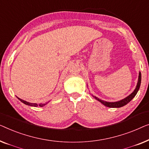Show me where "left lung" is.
I'll use <instances>...</instances> for the list:
<instances>
[{
	"label": "left lung",
	"instance_id": "obj_1",
	"mask_svg": "<svg viewBox=\"0 0 149 149\" xmlns=\"http://www.w3.org/2000/svg\"><path fill=\"white\" fill-rule=\"evenodd\" d=\"M140 84H141V73L140 72H139V75H138V82H137V85L136 86V88L134 89V91L132 92V93H131L129 96H127V97H125L123 98L122 100H119V101H116V102H107L105 101V100H101L100 98H98L96 96H94L92 95L93 98H95L96 100H97L98 101H99L101 102L102 104H104V106L107 107H111V108H119L125 105L128 103L129 102H130L134 98V96L136 95V94L138 93V91H139L140 86Z\"/></svg>",
	"mask_w": 149,
	"mask_h": 149
}]
</instances>
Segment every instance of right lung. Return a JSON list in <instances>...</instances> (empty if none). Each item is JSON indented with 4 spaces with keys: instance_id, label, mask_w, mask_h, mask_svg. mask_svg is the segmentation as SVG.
Here are the masks:
<instances>
[{
    "instance_id": "add662e5",
    "label": "right lung",
    "mask_w": 149,
    "mask_h": 149,
    "mask_svg": "<svg viewBox=\"0 0 149 149\" xmlns=\"http://www.w3.org/2000/svg\"><path fill=\"white\" fill-rule=\"evenodd\" d=\"M17 98H18L19 100H20L21 102H23V103H24L25 104H26V105H28V106H31V107H38V106H40V107H44L45 105H46V104H47L48 102H47V103H40V104H38L37 103H31V102H27V101H26V100H22V99H21V98H18L17 96Z\"/></svg>"
}]
</instances>
